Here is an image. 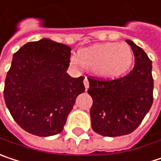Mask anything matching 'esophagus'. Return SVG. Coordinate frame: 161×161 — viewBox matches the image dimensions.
I'll return each instance as SVG.
<instances>
[{
	"mask_svg": "<svg viewBox=\"0 0 161 161\" xmlns=\"http://www.w3.org/2000/svg\"><path fill=\"white\" fill-rule=\"evenodd\" d=\"M84 85H85V87H86V89H88V87H89V82L87 80V77L86 76L85 77V80H84Z\"/></svg>",
	"mask_w": 161,
	"mask_h": 161,
	"instance_id": "34e87169",
	"label": "esophagus"
}]
</instances>
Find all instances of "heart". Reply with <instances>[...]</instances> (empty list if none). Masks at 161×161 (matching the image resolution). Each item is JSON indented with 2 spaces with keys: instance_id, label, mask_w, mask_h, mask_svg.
I'll use <instances>...</instances> for the list:
<instances>
[{
  "instance_id": "obj_1",
  "label": "heart",
  "mask_w": 161,
  "mask_h": 161,
  "mask_svg": "<svg viewBox=\"0 0 161 161\" xmlns=\"http://www.w3.org/2000/svg\"><path fill=\"white\" fill-rule=\"evenodd\" d=\"M71 64L92 71L101 79H114L130 68L133 63V51L124 42H105L82 49L77 55L70 59Z\"/></svg>"
}]
</instances>
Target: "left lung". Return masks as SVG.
<instances>
[{"instance_id": "8db88e82", "label": "left lung", "mask_w": 161, "mask_h": 161, "mask_svg": "<svg viewBox=\"0 0 161 161\" xmlns=\"http://www.w3.org/2000/svg\"><path fill=\"white\" fill-rule=\"evenodd\" d=\"M126 42L135 55V66L124 77L105 81L88 78L93 131L103 136H121L134 132L153 103L152 62L132 40Z\"/></svg>"}]
</instances>
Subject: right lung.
I'll return each instance as SVG.
<instances>
[{
    "mask_svg": "<svg viewBox=\"0 0 161 161\" xmlns=\"http://www.w3.org/2000/svg\"><path fill=\"white\" fill-rule=\"evenodd\" d=\"M71 48L50 38L28 42L13 56L4 83V100L17 124L29 134H60L77 96L85 92L84 76L71 77Z\"/></svg>",
    "mask_w": 161,
    "mask_h": 161,
    "instance_id": "add662e5",
    "label": "right lung"
}]
</instances>
